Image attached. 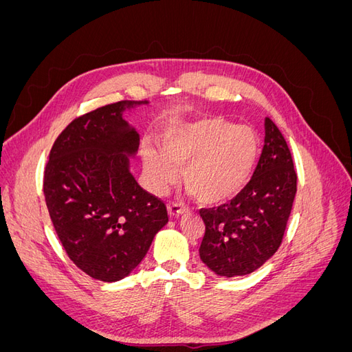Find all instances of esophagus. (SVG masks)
<instances>
[{"label": "esophagus", "instance_id": "obj_1", "mask_svg": "<svg viewBox=\"0 0 352 352\" xmlns=\"http://www.w3.org/2000/svg\"><path fill=\"white\" fill-rule=\"evenodd\" d=\"M167 210H168V216L170 217H179V216H182L184 212L188 211V207H185L182 202L172 201V202H168Z\"/></svg>", "mask_w": 352, "mask_h": 352}]
</instances>
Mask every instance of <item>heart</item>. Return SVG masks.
Returning <instances> with one entry per match:
<instances>
[{"mask_svg":"<svg viewBox=\"0 0 352 352\" xmlns=\"http://www.w3.org/2000/svg\"><path fill=\"white\" fill-rule=\"evenodd\" d=\"M258 157V138L245 126L207 117L173 122L162 140V154L146 150L144 164L155 190L176 182L182 168L186 189L199 202L217 204L248 182Z\"/></svg>","mask_w":352,"mask_h":352,"instance_id":"b5f03b06","label":"heart"}]
</instances>
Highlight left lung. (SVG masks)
Segmentation results:
<instances>
[{"label": "left lung", "instance_id": "8db88e82", "mask_svg": "<svg viewBox=\"0 0 352 352\" xmlns=\"http://www.w3.org/2000/svg\"><path fill=\"white\" fill-rule=\"evenodd\" d=\"M296 194L294 160L282 132L265 119L263 153L250 182L226 204L201 208L199 257L219 276H245L279 250Z\"/></svg>", "mask_w": 352, "mask_h": 352}]
</instances>
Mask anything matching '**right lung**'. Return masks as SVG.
I'll return each mask as SVG.
<instances>
[{"mask_svg": "<svg viewBox=\"0 0 352 352\" xmlns=\"http://www.w3.org/2000/svg\"><path fill=\"white\" fill-rule=\"evenodd\" d=\"M146 101H119L79 116L50 151L44 195L69 258L91 278L116 282L142 261L168 221L158 197L138 185L129 155L140 145L123 111Z\"/></svg>", "mask_w": 352, "mask_h": 352, "instance_id": "add662e5", "label": "right lung"}]
</instances>
